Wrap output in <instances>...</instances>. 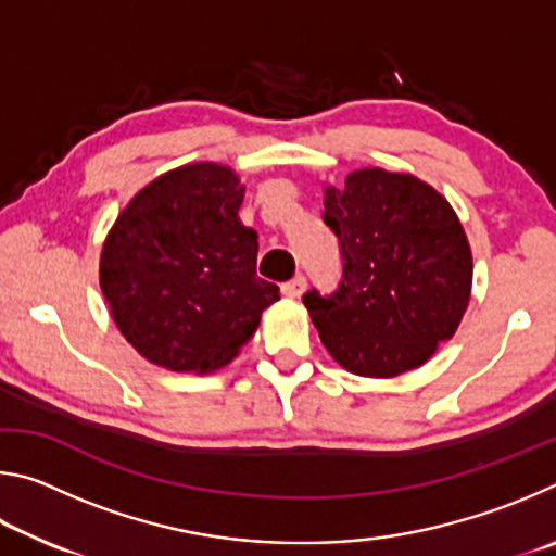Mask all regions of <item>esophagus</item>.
I'll return each mask as SVG.
<instances>
[{"instance_id": "1", "label": "esophagus", "mask_w": 556, "mask_h": 556, "mask_svg": "<svg viewBox=\"0 0 556 556\" xmlns=\"http://www.w3.org/2000/svg\"><path fill=\"white\" fill-rule=\"evenodd\" d=\"M304 289H306V277H301V275L281 285V291H285V294L291 299H299L301 294H304Z\"/></svg>"}]
</instances>
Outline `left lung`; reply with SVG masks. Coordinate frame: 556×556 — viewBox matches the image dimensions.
I'll use <instances>...</instances> for the list:
<instances>
[{
	"label": "left lung",
	"mask_w": 556,
	"mask_h": 556,
	"mask_svg": "<svg viewBox=\"0 0 556 556\" xmlns=\"http://www.w3.org/2000/svg\"><path fill=\"white\" fill-rule=\"evenodd\" d=\"M324 223L341 250L333 291L304 304L324 345L345 370L394 378L419 368L456 333L473 260L456 213L409 174L363 168L326 188Z\"/></svg>",
	"instance_id": "left-lung-1"
}]
</instances>
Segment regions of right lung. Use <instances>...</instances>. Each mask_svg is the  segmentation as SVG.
Here are the masks:
<instances>
[{"label":"right lung","mask_w":556,"mask_h":556,"mask_svg":"<svg viewBox=\"0 0 556 556\" xmlns=\"http://www.w3.org/2000/svg\"><path fill=\"white\" fill-rule=\"evenodd\" d=\"M242 193L230 168L181 166L142 188L112 225L100 287L147 361L176 372L223 368L279 299L257 277V232L238 218Z\"/></svg>","instance_id":"1"}]
</instances>
